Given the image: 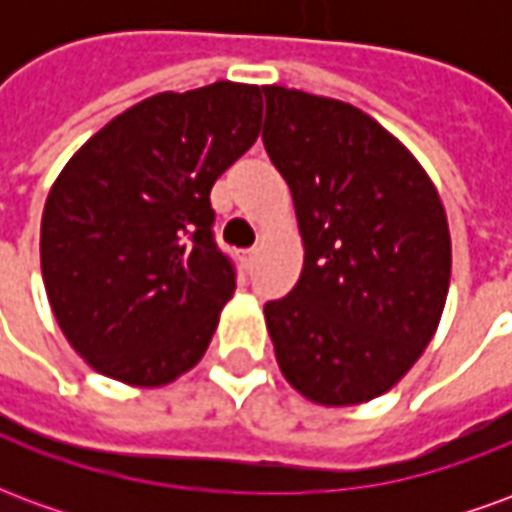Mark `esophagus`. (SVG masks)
<instances>
[{
  "instance_id": "obj_1",
  "label": "esophagus",
  "mask_w": 512,
  "mask_h": 512,
  "mask_svg": "<svg viewBox=\"0 0 512 512\" xmlns=\"http://www.w3.org/2000/svg\"><path fill=\"white\" fill-rule=\"evenodd\" d=\"M255 260H257V249H246V252H241V263H244L246 268L255 266Z\"/></svg>"
}]
</instances>
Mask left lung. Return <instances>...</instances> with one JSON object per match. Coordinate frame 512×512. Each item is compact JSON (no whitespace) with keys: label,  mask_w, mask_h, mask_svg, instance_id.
I'll return each instance as SVG.
<instances>
[{"label":"left lung","mask_w":512,"mask_h":512,"mask_svg":"<svg viewBox=\"0 0 512 512\" xmlns=\"http://www.w3.org/2000/svg\"><path fill=\"white\" fill-rule=\"evenodd\" d=\"M263 145L296 208L304 268L266 326L288 384L359 406L414 367L450 290L447 213L428 172L362 109L268 84Z\"/></svg>","instance_id":"8db88e82"}]
</instances>
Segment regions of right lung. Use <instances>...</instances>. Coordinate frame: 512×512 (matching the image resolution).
<instances>
[{
	"label": "right lung",
	"mask_w": 512,
	"mask_h": 512,
	"mask_svg": "<svg viewBox=\"0 0 512 512\" xmlns=\"http://www.w3.org/2000/svg\"><path fill=\"white\" fill-rule=\"evenodd\" d=\"M260 120L257 84L150 95L57 175L40 222L43 285L65 340L101 376L153 389L208 351L235 290L211 189Z\"/></svg>",
	"instance_id": "obj_1"
}]
</instances>
